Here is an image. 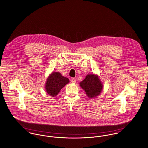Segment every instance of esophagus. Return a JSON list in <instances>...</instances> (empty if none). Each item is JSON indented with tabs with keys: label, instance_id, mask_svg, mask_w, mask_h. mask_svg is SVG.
Masks as SVG:
<instances>
[{
	"label": "esophagus",
	"instance_id": "esophagus-1",
	"mask_svg": "<svg viewBox=\"0 0 148 148\" xmlns=\"http://www.w3.org/2000/svg\"><path fill=\"white\" fill-rule=\"evenodd\" d=\"M71 82L72 83H76V82H77V79H76L75 78H72L71 80Z\"/></svg>",
	"mask_w": 148,
	"mask_h": 148
}]
</instances>
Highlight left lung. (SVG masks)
I'll list each match as a JSON object with an SVG mask.
<instances>
[{"mask_svg":"<svg viewBox=\"0 0 148 148\" xmlns=\"http://www.w3.org/2000/svg\"><path fill=\"white\" fill-rule=\"evenodd\" d=\"M80 86L84 89L88 98L92 99L99 95L103 90V84L97 75L88 74L80 83Z\"/></svg>","mask_w":148,"mask_h":148,"instance_id":"1","label":"left lung"}]
</instances>
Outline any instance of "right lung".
<instances>
[{
	"mask_svg": "<svg viewBox=\"0 0 148 148\" xmlns=\"http://www.w3.org/2000/svg\"><path fill=\"white\" fill-rule=\"evenodd\" d=\"M69 82L67 77H64L59 72H53L47 78L45 90L51 97H56L64 86Z\"/></svg>",
	"mask_w": 148,
	"mask_h": 148,
	"instance_id": "add662e5",
	"label": "right lung"
}]
</instances>
